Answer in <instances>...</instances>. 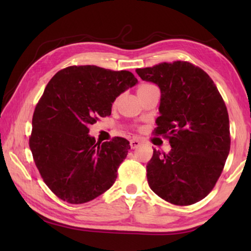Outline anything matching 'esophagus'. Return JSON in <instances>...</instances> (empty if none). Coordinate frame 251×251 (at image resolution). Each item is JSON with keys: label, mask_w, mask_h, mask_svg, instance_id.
<instances>
[{"label": "esophagus", "mask_w": 251, "mask_h": 251, "mask_svg": "<svg viewBox=\"0 0 251 251\" xmlns=\"http://www.w3.org/2000/svg\"><path fill=\"white\" fill-rule=\"evenodd\" d=\"M129 144H130V148H131V150H135V148H137L139 145H141V142H139L138 139L134 138V139H131Z\"/></svg>", "instance_id": "1"}]
</instances>
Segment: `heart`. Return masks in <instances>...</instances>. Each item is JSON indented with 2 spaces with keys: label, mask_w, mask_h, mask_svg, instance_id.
<instances>
[{
  "label": "heart",
  "mask_w": 251,
  "mask_h": 251,
  "mask_svg": "<svg viewBox=\"0 0 251 251\" xmlns=\"http://www.w3.org/2000/svg\"><path fill=\"white\" fill-rule=\"evenodd\" d=\"M151 87H155L154 85H151V84H148V83H144V84H141L138 86V90H137V92H138V94L139 93H142V92H144V91H147V90H150V88H151Z\"/></svg>",
  "instance_id": "b5f03b06"
}]
</instances>
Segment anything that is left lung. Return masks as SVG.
<instances>
[{
	"instance_id": "8db88e82",
	"label": "left lung",
	"mask_w": 251,
	"mask_h": 251,
	"mask_svg": "<svg viewBox=\"0 0 251 251\" xmlns=\"http://www.w3.org/2000/svg\"><path fill=\"white\" fill-rule=\"evenodd\" d=\"M136 73L160 88L152 134L172 146L168 154L154 150L146 166L148 185L174 205H193L214 188L230 151L225 101L209 75L189 62H164Z\"/></svg>"
}]
</instances>
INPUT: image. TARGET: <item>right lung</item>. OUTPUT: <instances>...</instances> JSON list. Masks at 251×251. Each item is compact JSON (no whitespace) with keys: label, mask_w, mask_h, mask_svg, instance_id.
Returning <instances> with one entry per match:
<instances>
[{"label":"right lung","mask_w":251,"mask_h":251,"mask_svg":"<svg viewBox=\"0 0 251 251\" xmlns=\"http://www.w3.org/2000/svg\"><path fill=\"white\" fill-rule=\"evenodd\" d=\"M136 83L128 71L74 65L46 85L33 114L29 148L44 182L59 199L87 202L115 182L129 142L114 137L96 143L88 127L109 116L116 97Z\"/></svg>","instance_id":"add662e5"}]
</instances>
